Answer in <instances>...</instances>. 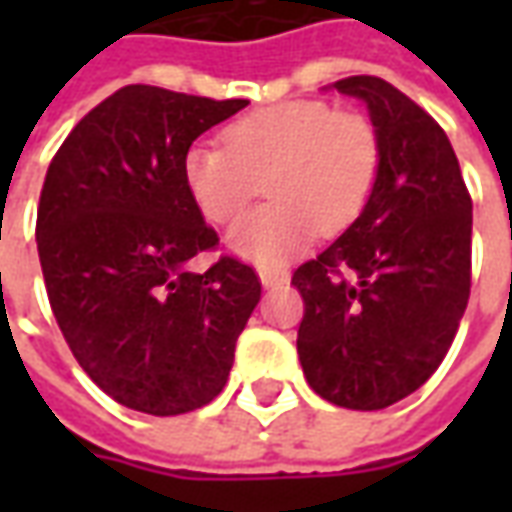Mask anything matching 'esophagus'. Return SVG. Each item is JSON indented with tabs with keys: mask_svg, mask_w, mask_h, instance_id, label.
Returning a JSON list of instances; mask_svg holds the SVG:
<instances>
[{
	"mask_svg": "<svg viewBox=\"0 0 512 512\" xmlns=\"http://www.w3.org/2000/svg\"><path fill=\"white\" fill-rule=\"evenodd\" d=\"M257 274H260L263 288H279V285H285L290 279L288 271H282V268H260Z\"/></svg>",
	"mask_w": 512,
	"mask_h": 512,
	"instance_id": "obj_1",
	"label": "esophagus"
}]
</instances>
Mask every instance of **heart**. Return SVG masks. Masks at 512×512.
<instances>
[{"label":"heart","instance_id":"1","mask_svg":"<svg viewBox=\"0 0 512 512\" xmlns=\"http://www.w3.org/2000/svg\"><path fill=\"white\" fill-rule=\"evenodd\" d=\"M222 142L189 147L183 180L202 216L216 224L233 222L266 186L271 202L227 233L235 255L260 266L285 263L318 230H345L365 211L381 169L370 117L326 101L260 106L227 123Z\"/></svg>","mask_w":512,"mask_h":512}]
</instances>
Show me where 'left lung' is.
Masks as SVG:
<instances>
[{"label": "left lung", "instance_id": "8db88e82", "mask_svg": "<svg viewBox=\"0 0 512 512\" xmlns=\"http://www.w3.org/2000/svg\"><path fill=\"white\" fill-rule=\"evenodd\" d=\"M332 87L367 104L381 169L356 222L293 271L296 348L323 400L378 411L417 392L455 340L472 288V197L447 134L408 95L378 76Z\"/></svg>", "mask_w": 512, "mask_h": 512}]
</instances>
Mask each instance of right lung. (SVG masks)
Here are the masks:
<instances>
[{
	"label": "right lung",
	"mask_w": 512,
	"mask_h": 512,
	"mask_svg": "<svg viewBox=\"0 0 512 512\" xmlns=\"http://www.w3.org/2000/svg\"><path fill=\"white\" fill-rule=\"evenodd\" d=\"M249 101L128 84L84 115L51 158L38 255L51 310L87 376L120 406L175 417L227 384L260 279L219 238L183 180V156Z\"/></svg>",
	"instance_id": "add662e5"
}]
</instances>
